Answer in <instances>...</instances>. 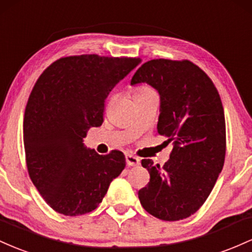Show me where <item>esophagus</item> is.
<instances>
[{
	"label": "esophagus",
	"instance_id": "34e87169",
	"mask_svg": "<svg viewBox=\"0 0 252 252\" xmlns=\"http://www.w3.org/2000/svg\"><path fill=\"white\" fill-rule=\"evenodd\" d=\"M126 164L128 166H137L140 164V160H139V158L133 156V155L127 154L126 155Z\"/></svg>",
	"mask_w": 252,
	"mask_h": 252
}]
</instances>
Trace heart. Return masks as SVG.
Listing matches in <instances>:
<instances>
[{"label": "heart", "instance_id": "1", "mask_svg": "<svg viewBox=\"0 0 252 252\" xmlns=\"http://www.w3.org/2000/svg\"><path fill=\"white\" fill-rule=\"evenodd\" d=\"M150 95H156V93L154 92V89H152L151 87L145 86V84H143V86H139V87H137V88L133 89V97L134 98L146 97V96H150Z\"/></svg>", "mask_w": 252, "mask_h": 252}]
</instances>
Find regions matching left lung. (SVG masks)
Returning a JSON list of instances; mask_svg holds the SVG:
<instances>
[{"label": "left lung", "instance_id": "8db88e82", "mask_svg": "<svg viewBox=\"0 0 252 252\" xmlns=\"http://www.w3.org/2000/svg\"><path fill=\"white\" fill-rule=\"evenodd\" d=\"M140 83L159 94L157 132L172 141L174 149L163 166L141 160L150 182L138 196L150 214L176 221L201 207L222 170L224 108L211 78L189 61L146 62L131 80V86Z\"/></svg>", "mask_w": 252, "mask_h": 252}]
</instances>
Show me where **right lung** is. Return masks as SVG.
I'll return each instance as SVG.
<instances>
[{"label": "right lung", "mask_w": 252, "mask_h": 252, "mask_svg": "<svg viewBox=\"0 0 252 252\" xmlns=\"http://www.w3.org/2000/svg\"><path fill=\"white\" fill-rule=\"evenodd\" d=\"M140 58L82 55L61 58L36 81L24 119V144L33 185L64 216L94 211L125 169L121 151L98 155L84 145L103 123L104 101Z\"/></svg>", "instance_id": "add662e5"}]
</instances>
